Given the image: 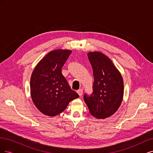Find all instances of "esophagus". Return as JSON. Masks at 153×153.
Here are the masks:
<instances>
[{
	"label": "esophagus",
	"instance_id": "34e87169",
	"mask_svg": "<svg viewBox=\"0 0 153 153\" xmlns=\"http://www.w3.org/2000/svg\"><path fill=\"white\" fill-rule=\"evenodd\" d=\"M77 93L78 94V95H79L80 96H82V94H83V90L82 89H78V91H77Z\"/></svg>",
	"mask_w": 153,
	"mask_h": 153
}]
</instances>
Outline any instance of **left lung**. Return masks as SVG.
<instances>
[{"label":"left lung","instance_id":"left-lung-1","mask_svg":"<svg viewBox=\"0 0 153 153\" xmlns=\"http://www.w3.org/2000/svg\"><path fill=\"white\" fill-rule=\"evenodd\" d=\"M93 70L92 93L84 95L91 114L97 119H106L119 108L124 94L123 77L112 61L101 52L87 54Z\"/></svg>","mask_w":153,"mask_h":153}]
</instances>
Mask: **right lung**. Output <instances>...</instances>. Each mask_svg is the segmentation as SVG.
<instances>
[{"mask_svg": "<svg viewBox=\"0 0 153 153\" xmlns=\"http://www.w3.org/2000/svg\"><path fill=\"white\" fill-rule=\"evenodd\" d=\"M71 51L50 52L37 64L30 78L32 101L41 113L55 116L62 112L69 103L79 97L69 85L61 69Z\"/></svg>", "mask_w": 153, "mask_h": 153, "instance_id": "add662e5", "label": "right lung"}]
</instances>
